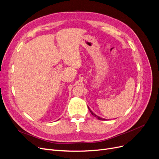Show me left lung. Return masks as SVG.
Returning a JSON list of instances; mask_svg holds the SVG:
<instances>
[{
	"mask_svg": "<svg viewBox=\"0 0 159 159\" xmlns=\"http://www.w3.org/2000/svg\"><path fill=\"white\" fill-rule=\"evenodd\" d=\"M88 109H89V111H90V113H91V114H92V115H93V116H94V117H95L96 118H97L98 119H99V120H102V121H105V120H106V119H103V118H102V117H99V116H98V115H95L93 111H91L90 109H89V107L88 106Z\"/></svg>",
	"mask_w": 159,
	"mask_h": 159,
	"instance_id": "8db88e82",
	"label": "left lung"
}]
</instances>
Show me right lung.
<instances>
[{
    "instance_id": "right-lung-1",
    "label": "right lung",
    "mask_w": 159,
    "mask_h": 159,
    "mask_svg": "<svg viewBox=\"0 0 159 159\" xmlns=\"http://www.w3.org/2000/svg\"><path fill=\"white\" fill-rule=\"evenodd\" d=\"M59 119H58V120H59Z\"/></svg>"
}]
</instances>
